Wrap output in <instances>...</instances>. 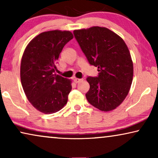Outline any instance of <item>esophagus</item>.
I'll use <instances>...</instances> for the list:
<instances>
[{
    "instance_id": "34e87169",
    "label": "esophagus",
    "mask_w": 158,
    "mask_h": 158,
    "mask_svg": "<svg viewBox=\"0 0 158 158\" xmlns=\"http://www.w3.org/2000/svg\"><path fill=\"white\" fill-rule=\"evenodd\" d=\"M81 81H82V79H80V78H75L74 79V82L75 83H78Z\"/></svg>"
}]
</instances>
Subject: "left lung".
I'll use <instances>...</instances> for the list:
<instances>
[{"label": "left lung", "instance_id": "obj_1", "mask_svg": "<svg viewBox=\"0 0 158 158\" xmlns=\"http://www.w3.org/2000/svg\"><path fill=\"white\" fill-rule=\"evenodd\" d=\"M89 63L98 68V76L88 77V102L102 111H110L122 103L130 90L133 62L126 43L106 27H93L73 31Z\"/></svg>", "mask_w": 158, "mask_h": 158}]
</instances>
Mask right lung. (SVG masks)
Masks as SVG:
<instances>
[{"label":"right lung","instance_id":"add662e5","mask_svg":"<svg viewBox=\"0 0 158 158\" xmlns=\"http://www.w3.org/2000/svg\"><path fill=\"white\" fill-rule=\"evenodd\" d=\"M73 38L70 31H44L31 40L23 52L21 85L29 102L42 113H55L68 102L72 81L54 73L60 52Z\"/></svg>","mask_w":158,"mask_h":158}]
</instances>
